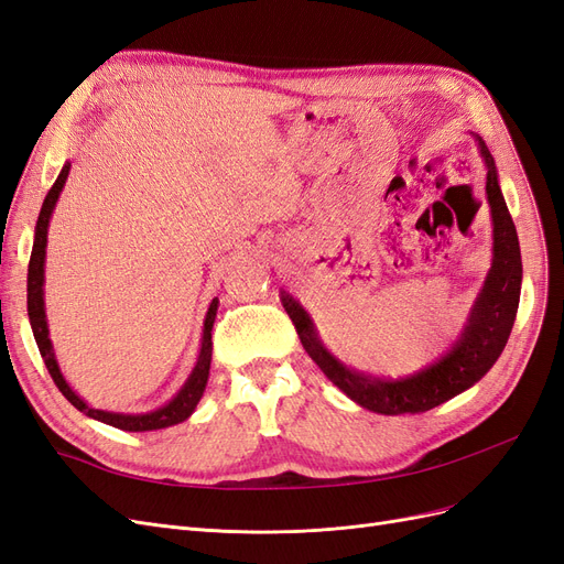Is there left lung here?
I'll use <instances>...</instances> for the list:
<instances>
[{"label":"left lung","mask_w":564,"mask_h":564,"mask_svg":"<svg viewBox=\"0 0 564 564\" xmlns=\"http://www.w3.org/2000/svg\"><path fill=\"white\" fill-rule=\"evenodd\" d=\"M477 148L487 164V202L494 226V256L482 292L477 294L464 332L456 344L440 357L437 362L425 367L406 379H377L346 367L322 346L315 324L303 305L289 294H282V305L292 317L301 344L313 357V362L327 373V379L346 392V395L369 412L398 416L421 414L429 409L452 400L458 392L468 390L480 381L499 360L510 329L518 315L520 286H522V259L516 224L510 218L506 199L501 195L499 174L494 166L491 152L480 135H475Z\"/></svg>","instance_id":"left-lung-1"}]
</instances>
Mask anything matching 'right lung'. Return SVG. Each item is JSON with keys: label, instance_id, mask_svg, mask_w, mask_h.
<instances>
[{"label": "right lung", "instance_id": "right-lung-1", "mask_svg": "<svg viewBox=\"0 0 564 564\" xmlns=\"http://www.w3.org/2000/svg\"><path fill=\"white\" fill-rule=\"evenodd\" d=\"M67 174H70V162L63 164L56 183L51 185V191L44 197L42 212H40L37 226H35V242H32L30 265H28V315H30L32 334H35L37 348L42 352V360H44V365L51 373V379H54L58 390L67 398V402L77 406L79 412H84L89 419H96L100 423L112 425V429L129 431V433H145V431L169 429V425H176V423L185 421L187 416L195 412L197 402L204 395V388H207L209 367H212V329H214V319H216V311H218V299L212 301L207 317H204L202 346H199V355H197V362L191 371V377H187V381L181 386V390L166 404H162L160 409H152V412H145V414H117V412H104V409H94V406L84 402L61 373L54 346H51V338H48V324H46V311H44L46 232H48L51 214H54L56 202H58L63 185L67 181Z\"/></svg>", "mask_w": 564, "mask_h": 564}]
</instances>
